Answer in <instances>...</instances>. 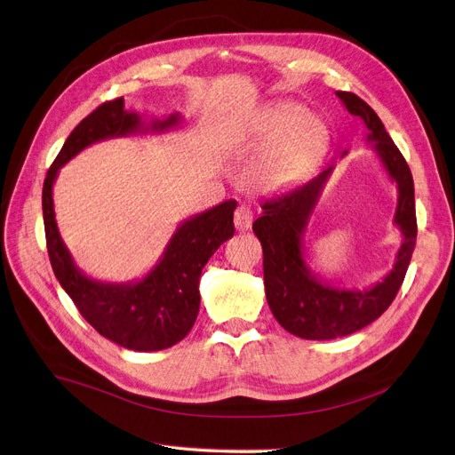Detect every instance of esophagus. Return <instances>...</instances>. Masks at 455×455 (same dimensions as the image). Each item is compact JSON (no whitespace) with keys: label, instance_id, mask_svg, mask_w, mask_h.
<instances>
[{"label":"esophagus","instance_id":"obj_1","mask_svg":"<svg viewBox=\"0 0 455 455\" xmlns=\"http://www.w3.org/2000/svg\"><path fill=\"white\" fill-rule=\"evenodd\" d=\"M251 223H252V212L249 206L242 204L235 208L234 212V227L238 228L240 232H245L251 228Z\"/></svg>","mask_w":455,"mask_h":455}]
</instances>
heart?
Instances as JSON below:
<instances>
[{
  "label": "heart",
  "instance_id": "obj_1",
  "mask_svg": "<svg viewBox=\"0 0 455 455\" xmlns=\"http://www.w3.org/2000/svg\"><path fill=\"white\" fill-rule=\"evenodd\" d=\"M323 141V126L295 102L269 106L252 128V147L262 148L249 169V182L262 193L283 189L312 167Z\"/></svg>",
  "mask_w": 455,
  "mask_h": 455
}]
</instances>
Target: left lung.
Returning a JSON list of instances; mask_svg holds the SVG:
<instances>
[{
    "label": "left lung",
    "mask_w": 455,
    "mask_h": 455,
    "mask_svg": "<svg viewBox=\"0 0 455 455\" xmlns=\"http://www.w3.org/2000/svg\"><path fill=\"white\" fill-rule=\"evenodd\" d=\"M337 96L349 115L361 118L366 128V143L371 145L387 180L396 186L398 204L392 223L402 234V245L392 269L381 281L366 288L334 286L312 271L305 256L307 227L334 165L266 201L262 215L252 223L264 251L266 299L275 320L288 332L307 340L347 337L378 320L396 298L417 243L414 184L407 162L390 140L381 118L364 100L344 91H337ZM346 154L347 150L342 157Z\"/></svg>",
    "instance_id": "8db88e82"
}]
</instances>
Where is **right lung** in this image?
I'll return each instance as SVG.
<instances>
[{
  "mask_svg": "<svg viewBox=\"0 0 455 455\" xmlns=\"http://www.w3.org/2000/svg\"><path fill=\"white\" fill-rule=\"evenodd\" d=\"M184 116L148 118L126 109L116 98L77 124L50 167L43 188V215L50 262L59 284L84 318L108 340L132 351H160L179 344L191 331L201 307L199 283L210 256L234 235L235 201H225L176 225L157 262L140 279L98 281L77 267L59 234L53 186L63 165L100 141L130 135H162L180 128Z\"/></svg>",
  "mask_w": 455,
  "mask_h": 455,
  "instance_id": "right-lung-1",
  "label": "right lung"
}]
</instances>
